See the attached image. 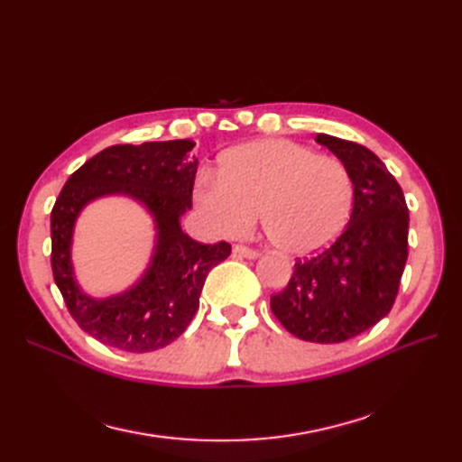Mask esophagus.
I'll list each match as a JSON object with an SVG mask.
<instances>
[{
	"instance_id": "34e87169",
	"label": "esophagus",
	"mask_w": 462,
	"mask_h": 462,
	"mask_svg": "<svg viewBox=\"0 0 462 462\" xmlns=\"http://www.w3.org/2000/svg\"><path fill=\"white\" fill-rule=\"evenodd\" d=\"M233 253H235L236 256H243V258H248V260H256V258L260 256L258 250L248 248V246H245V245H235V246H233Z\"/></svg>"
}]
</instances>
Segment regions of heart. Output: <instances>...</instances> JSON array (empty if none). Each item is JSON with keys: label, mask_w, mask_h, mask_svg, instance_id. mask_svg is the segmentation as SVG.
<instances>
[{"label": "heart", "mask_w": 462, "mask_h": 462, "mask_svg": "<svg viewBox=\"0 0 462 462\" xmlns=\"http://www.w3.org/2000/svg\"><path fill=\"white\" fill-rule=\"evenodd\" d=\"M194 200L214 229L243 236L258 209L268 239L283 254L304 258L328 248L346 227L355 185L345 163L277 138L223 153L217 175L206 173Z\"/></svg>", "instance_id": "obj_1"}]
</instances>
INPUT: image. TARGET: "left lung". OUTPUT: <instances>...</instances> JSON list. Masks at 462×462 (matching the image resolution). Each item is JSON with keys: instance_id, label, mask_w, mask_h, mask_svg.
<instances>
[{"instance_id": "8db88e82", "label": "left lung", "mask_w": 462, "mask_h": 462, "mask_svg": "<svg viewBox=\"0 0 462 462\" xmlns=\"http://www.w3.org/2000/svg\"><path fill=\"white\" fill-rule=\"evenodd\" d=\"M353 177L355 204L345 231L310 260H297L272 312L295 337L343 343L385 318L409 256V208L395 177L366 146L316 134Z\"/></svg>"}]
</instances>
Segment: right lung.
<instances>
[{
	"instance_id": "1",
	"label": "right lung",
	"mask_w": 462,
	"mask_h": 462,
	"mask_svg": "<svg viewBox=\"0 0 462 462\" xmlns=\"http://www.w3.org/2000/svg\"><path fill=\"white\" fill-rule=\"evenodd\" d=\"M192 141L117 144L102 150L69 177L51 209V270L79 328L127 353H150L183 335L199 310L209 270L231 245L197 243L180 229L192 208L199 160ZM141 201L154 219L157 246L143 277L127 291L94 300L79 289L70 260L74 221L81 208L104 196Z\"/></svg>"
}]
</instances>
